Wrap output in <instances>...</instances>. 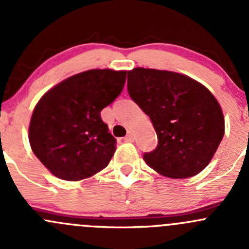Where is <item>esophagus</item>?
<instances>
[{"label": "esophagus", "mask_w": 249, "mask_h": 249, "mask_svg": "<svg viewBox=\"0 0 249 249\" xmlns=\"http://www.w3.org/2000/svg\"><path fill=\"white\" fill-rule=\"evenodd\" d=\"M134 140H135V136H134V132H132V131L127 132L126 136L124 137L125 142H134Z\"/></svg>", "instance_id": "esophagus-1"}]
</instances>
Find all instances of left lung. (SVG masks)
I'll return each mask as SVG.
<instances>
[{"instance_id":"8db88e82","label":"left lung","mask_w":249,"mask_h":249,"mask_svg":"<svg viewBox=\"0 0 249 249\" xmlns=\"http://www.w3.org/2000/svg\"><path fill=\"white\" fill-rule=\"evenodd\" d=\"M127 91L150 118L158 145L145 164L170 178L197 175L224 136V115L212 92L184 74L137 67L127 72Z\"/></svg>"}]
</instances>
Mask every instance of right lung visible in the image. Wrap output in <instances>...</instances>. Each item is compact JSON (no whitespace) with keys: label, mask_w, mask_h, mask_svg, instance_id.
Wrapping results in <instances>:
<instances>
[{"label":"right lung","mask_w":249,"mask_h":249,"mask_svg":"<svg viewBox=\"0 0 249 249\" xmlns=\"http://www.w3.org/2000/svg\"><path fill=\"white\" fill-rule=\"evenodd\" d=\"M126 71L89 70L62 80L32 113L29 141L39 161L57 178L80 180L100 172L115 152L101 110L120 95Z\"/></svg>","instance_id":"add662e5"}]
</instances>
